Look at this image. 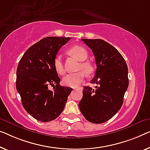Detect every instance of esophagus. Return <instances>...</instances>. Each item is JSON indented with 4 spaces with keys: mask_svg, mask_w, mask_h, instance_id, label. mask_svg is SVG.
<instances>
[{
    "mask_svg": "<svg viewBox=\"0 0 150 150\" xmlns=\"http://www.w3.org/2000/svg\"><path fill=\"white\" fill-rule=\"evenodd\" d=\"M75 90H80V89H81V88H76V89H75Z\"/></svg>",
    "mask_w": 150,
    "mask_h": 150,
    "instance_id": "esophagus-1",
    "label": "esophagus"
}]
</instances>
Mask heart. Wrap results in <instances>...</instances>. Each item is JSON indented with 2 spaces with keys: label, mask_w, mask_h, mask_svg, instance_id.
<instances>
[{
  "label": "heart",
  "mask_w": 150,
  "mask_h": 150,
  "mask_svg": "<svg viewBox=\"0 0 150 150\" xmlns=\"http://www.w3.org/2000/svg\"><path fill=\"white\" fill-rule=\"evenodd\" d=\"M68 52L76 58L78 61H82L79 66V70H82L86 75H90L93 72V67L90 62L84 61L88 57V51L84 47L79 45L73 46L69 49ZM54 67L59 75H63L65 73L62 57L60 55H57L54 60ZM84 78L85 74L82 71L75 73H70L63 78L62 83L66 86L77 88L83 81Z\"/></svg>",
  "instance_id": "heart-1"
}]
</instances>
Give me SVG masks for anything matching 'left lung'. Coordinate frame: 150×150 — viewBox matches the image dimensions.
Wrapping results in <instances>:
<instances>
[{
  "mask_svg": "<svg viewBox=\"0 0 150 150\" xmlns=\"http://www.w3.org/2000/svg\"><path fill=\"white\" fill-rule=\"evenodd\" d=\"M81 40L94 54L97 68L91 83L98 86L94 89L83 87L79 107L88 121L103 123L121 108L129 86L128 67L120 53L107 42L100 39Z\"/></svg>",
  "mask_w": 150,
  "mask_h": 150,
  "instance_id": "left-lung-1",
  "label": "left lung"
}]
</instances>
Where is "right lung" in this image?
I'll use <instances>...</instances> for the list:
<instances>
[{"instance_id": "add662e5", "label": "right lung", "mask_w": 150, "mask_h": 150, "mask_svg": "<svg viewBox=\"0 0 150 150\" xmlns=\"http://www.w3.org/2000/svg\"><path fill=\"white\" fill-rule=\"evenodd\" d=\"M70 38L47 37L30 47L18 64L16 88L25 110L35 119L49 122L64 110L72 88L60 86L54 60ZM54 86L53 91L48 89Z\"/></svg>"}]
</instances>
